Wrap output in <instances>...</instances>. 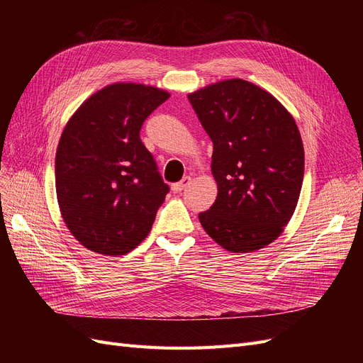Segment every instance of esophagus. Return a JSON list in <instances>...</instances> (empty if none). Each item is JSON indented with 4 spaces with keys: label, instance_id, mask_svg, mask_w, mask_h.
Masks as SVG:
<instances>
[{
    "label": "esophagus",
    "instance_id": "1",
    "mask_svg": "<svg viewBox=\"0 0 363 363\" xmlns=\"http://www.w3.org/2000/svg\"><path fill=\"white\" fill-rule=\"evenodd\" d=\"M189 183H191V177H184L182 182H179V183H174L172 186H171V191L174 192V194H179V192H182L186 186H189Z\"/></svg>",
    "mask_w": 363,
    "mask_h": 363
}]
</instances>
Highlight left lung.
Listing matches in <instances>:
<instances>
[{
  "mask_svg": "<svg viewBox=\"0 0 363 363\" xmlns=\"http://www.w3.org/2000/svg\"><path fill=\"white\" fill-rule=\"evenodd\" d=\"M213 142V206L199 215L206 233L230 252L276 240L294 215L304 175L300 130L262 87L232 79L188 95Z\"/></svg>",
  "mask_w": 363,
  "mask_h": 363,
  "instance_id": "left-lung-1",
  "label": "left lung"
}]
</instances>
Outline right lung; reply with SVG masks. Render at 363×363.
Segmentation results:
<instances>
[{
  "label": "right lung",
  "instance_id": "obj_1",
  "mask_svg": "<svg viewBox=\"0 0 363 363\" xmlns=\"http://www.w3.org/2000/svg\"><path fill=\"white\" fill-rule=\"evenodd\" d=\"M169 98L139 83H113L77 108L56 152V194L65 224L87 250L124 256L144 240L169 186L140 127Z\"/></svg>",
  "mask_w": 363,
  "mask_h": 363
}]
</instances>
